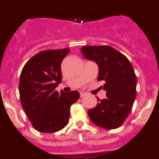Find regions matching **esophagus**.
Masks as SVG:
<instances>
[{
    "label": "esophagus",
    "instance_id": "obj_1",
    "mask_svg": "<svg viewBox=\"0 0 159 159\" xmlns=\"http://www.w3.org/2000/svg\"><path fill=\"white\" fill-rule=\"evenodd\" d=\"M86 95V94L84 93V92H80V97H84Z\"/></svg>",
    "mask_w": 159,
    "mask_h": 159
}]
</instances>
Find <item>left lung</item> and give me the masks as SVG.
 Here are the masks:
<instances>
[{
    "instance_id": "1",
    "label": "left lung",
    "mask_w": 159,
    "mask_h": 159,
    "mask_svg": "<svg viewBox=\"0 0 159 159\" xmlns=\"http://www.w3.org/2000/svg\"><path fill=\"white\" fill-rule=\"evenodd\" d=\"M81 52L98 64L97 78L104 82L102 88L107 92L106 98H98L99 102L88 111V116L99 127L118 128L131 111L135 99L137 79L134 68L124 55L111 46H84Z\"/></svg>"
}]
</instances>
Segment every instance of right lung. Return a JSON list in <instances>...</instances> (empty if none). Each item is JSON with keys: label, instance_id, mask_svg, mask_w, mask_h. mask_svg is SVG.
<instances>
[{"label": "right lung", "instance_id": "1", "mask_svg": "<svg viewBox=\"0 0 159 159\" xmlns=\"http://www.w3.org/2000/svg\"><path fill=\"white\" fill-rule=\"evenodd\" d=\"M69 48L45 50L29 60L20 73V102L32 127L53 133L68 123L70 107L80 98L77 91L65 93L55 88L61 83V63Z\"/></svg>", "mask_w": 159, "mask_h": 159}]
</instances>
